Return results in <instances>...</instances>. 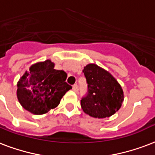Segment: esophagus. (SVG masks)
Returning a JSON list of instances; mask_svg holds the SVG:
<instances>
[{"instance_id": "1", "label": "esophagus", "mask_w": 155, "mask_h": 155, "mask_svg": "<svg viewBox=\"0 0 155 155\" xmlns=\"http://www.w3.org/2000/svg\"><path fill=\"white\" fill-rule=\"evenodd\" d=\"M72 88H73V90L75 91V92H76V93L79 91V86H78V84H76L72 86Z\"/></svg>"}]
</instances>
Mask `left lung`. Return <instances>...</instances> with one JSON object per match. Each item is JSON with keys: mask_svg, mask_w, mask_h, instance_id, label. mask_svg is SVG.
<instances>
[{"mask_svg": "<svg viewBox=\"0 0 155 155\" xmlns=\"http://www.w3.org/2000/svg\"><path fill=\"white\" fill-rule=\"evenodd\" d=\"M83 73L88 84L87 93L80 100L86 114L94 118L111 116L124 101L122 88L109 72L95 64L84 67Z\"/></svg>", "mask_w": 155, "mask_h": 155, "instance_id": "8db88e82", "label": "left lung"}]
</instances>
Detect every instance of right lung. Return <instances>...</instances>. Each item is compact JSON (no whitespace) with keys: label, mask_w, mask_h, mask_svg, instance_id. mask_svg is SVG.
Returning a JSON list of instances; mask_svg holds the SVG:
<instances>
[{"label":"right lung","mask_w":155,"mask_h":155,"mask_svg":"<svg viewBox=\"0 0 155 155\" xmlns=\"http://www.w3.org/2000/svg\"><path fill=\"white\" fill-rule=\"evenodd\" d=\"M54 67L50 60L35 63L18 83V99L32 114H45L57 107L65 93L72 88L66 82L67 73Z\"/></svg>","instance_id":"right-lung-1"}]
</instances>
